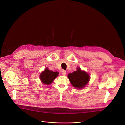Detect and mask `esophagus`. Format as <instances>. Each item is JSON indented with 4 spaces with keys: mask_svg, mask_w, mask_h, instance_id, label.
<instances>
[{
    "mask_svg": "<svg viewBox=\"0 0 125 125\" xmlns=\"http://www.w3.org/2000/svg\"><path fill=\"white\" fill-rule=\"evenodd\" d=\"M61 74H62V75L65 76L66 75V71H65V70H62V71L61 72Z\"/></svg>",
    "mask_w": 125,
    "mask_h": 125,
    "instance_id": "esophagus-1",
    "label": "esophagus"
}]
</instances>
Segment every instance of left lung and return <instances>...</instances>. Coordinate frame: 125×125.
I'll return each instance as SVG.
<instances>
[{
    "label": "left lung",
    "instance_id": "1",
    "mask_svg": "<svg viewBox=\"0 0 125 125\" xmlns=\"http://www.w3.org/2000/svg\"><path fill=\"white\" fill-rule=\"evenodd\" d=\"M68 77L73 86L78 89L83 88L90 79L89 74L85 71H82L79 67L77 68L76 71L69 74Z\"/></svg>",
    "mask_w": 125,
    "mask_h": 125
}]
</instances>
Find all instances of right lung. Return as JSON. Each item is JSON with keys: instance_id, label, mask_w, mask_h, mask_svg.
Masks as SVG:
<instances>
[{"instance_id": "obj_1", "label": "right lung", "mask_w": 125, "mask_h": 125, "mask_svg": "<svg viewBox=\"0 0 125 125\" xmlns=\"http://www.w3.org/2000/svg\"><path fill=\"white\" fill-rule=\"evenodd\" d=\"M58 72H53L49 70L48 68L45 69L44 71L42 72L40 76V78L41 82L45 85L50 84L58 76Z\"/></svg>"}]
</instances>
